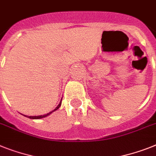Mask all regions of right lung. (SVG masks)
I'll return each mask as SVG.
<instances>
[{
    "instance_id": "obj_1",
    "label": "right lung",
    "mask_w": 156,
    "mask_h": 156,
    "mask_svg": "<svg viewBox=\"0 0 156 156\" xmlns=\"http://www.w3.org/2000/svg\"><path fill=\"white\" fill-rule=\"evenodd\" d=\"M61 104H62V100H61V102H60L59 104H58V106L56 107V108H55L54 110H52L51 112H48V113H47V114H45V115H41V116H28V118H31V119H40V118H43V117H45V116H48V115L51 114V112H53L54 111L57 110V109H58V108L60 107V105H61Z\"/></svg>"
}]
</instances>
